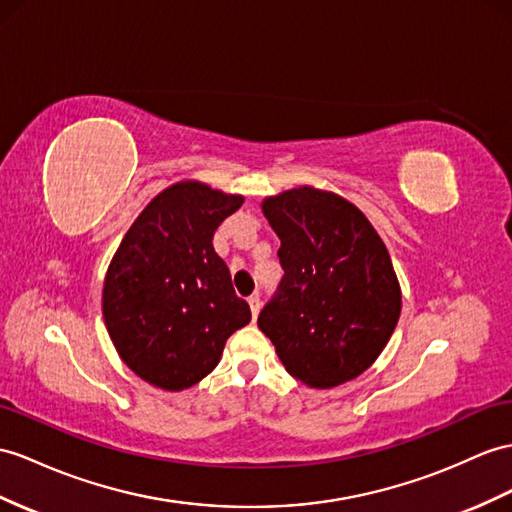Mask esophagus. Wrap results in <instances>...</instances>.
Returning a JSON list of instances; mask_svg holds the SVG:
<instances>
[{"label":"esophagus","mask_w":512,"mask_h":512,"mask_svg":"<svg viewBox=\"0 0 512 512\" xmlns=\"http://www.w3.org/2000/svg\"><path fill=\"white\" fill-rule=\"evenodd\" d=\"M247 304H249V308H252V315H254V319H256L258 313H260V297H258V295L247 297Z\"/></svg>","instance_id":"esophagus-1"}]
</instances>
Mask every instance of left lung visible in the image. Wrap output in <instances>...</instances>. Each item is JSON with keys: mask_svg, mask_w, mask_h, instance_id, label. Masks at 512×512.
<instances>
[{"mask_svg": "<svg viewBox=\"0 0 512 512\" xmlns=\"http://www.w3.org/2000/svg\"><path fill=\"white\" fill-rule=\"evenodd\" d=\"M263 213L280 236L284 276L258 328L286 371L313 389L358 378L389 343L402 310L386 245L354 204L313 186L267 197Z\"/></svg>", "mask_w": 512, "mask_h": 512, "instance_id": "obj_1", "label": "left lung"}]
</instances>
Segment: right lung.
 <instances>
[{
  "instance_id": "obj_1",
  "label": "right lung",
  "mask_w": 512,
  "mask_h": 512,
  "mask_svg": "<svg viewBox=\"0 0 512 512\" xmlns=\"http://www.w3.org/2000/svg\"><path fill=\"white\" fill-rule=\"evenodd\" d=\"M241 195L178 182L136 217L112 256L102 313L123 363L145 382L182 391L206 378L252 313L213 247Z\"/></svg>"
}]
</instances>
